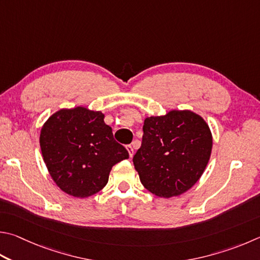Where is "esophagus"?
<instances>
[{
    "instance_id": "obj_1",
    "label": "esophagus",
    "mask_w": 260,
    "mask_h": 260,
    "mask_svg": "<svg viewBox=\"0 0 260 260\" xmlns=\"http://www.w3.org/2000/svg\"><path fill=\"white\" fill-rule=\"evenodd\" d=\"M126 149H127V151H128L129 158L133 157V155H134V149H133V146H132V145H127Z\"/></svg>"
}]
</instances>
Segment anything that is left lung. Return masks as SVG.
Masks as SVG:
<instances>
[{
  "label": "left lung",
  "instance_id": "left-lung-1",
  "mask_svg": "<svg viewBox=\"0 0 260 260\" xmlns=\"http://www.w3.org/2000/svg\"><path fill=\"white\" fill-rule=\"evenodd\" d=\"M211 149L212 134L204 118L191 110H169L145 118L142 145L133 162L146 190L169 199L199 181Z\"/></svg>",
  "mask_w": 260,
  "mask_h": 260
}]
</instances>
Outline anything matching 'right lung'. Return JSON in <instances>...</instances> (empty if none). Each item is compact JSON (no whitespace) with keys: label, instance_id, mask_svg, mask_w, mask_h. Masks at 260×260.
<instances>
[{"label":"right lung","instance_id":"right-lung-1","mask_svg":"<svg viewBox=\"0 0 260 260\" xmlns=\"http://www.w3.org/2000/svg\"><path fill=\"white\" fill-rule=\"evenodd\" d=\"M43 160L53 182L75 198H88L107 185L114 165L128 159L117 143L105 114L85 107L60 109L40 134Z\"/></svg>","mask_w":260,"mask_h":260}]
</instances>
